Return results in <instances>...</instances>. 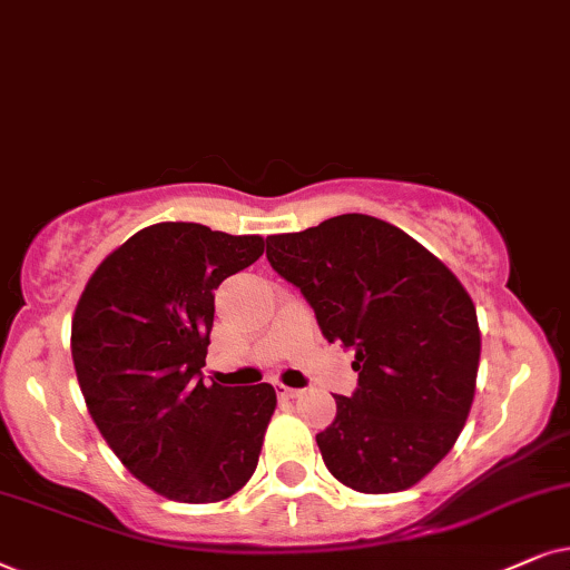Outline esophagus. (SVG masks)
<instances>
[{
    "mask_svg": "<svg viewBox=\"0 0 570 570\" xmlns=\"http://www.w3.org/2000/svg\"><path fill=\"white\" fill-rule=\"evenodd\" d=\"M278 396L281 399H297L302 396L299 389H286V385H278Z\"/></svg>",
    "mask_w": 570,
    "mask_h": 570,
    "instance_id": "esophagus-1",
    "label": "esophagus"
}]
</instances>
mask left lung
Masks as SVG:
<instances>
[{
	"instance_id": "1",
	"label": "left lung",
	"mask_w": 570,
	"mask_h": 570,
	"mask_svg": "<svg viewBox=\"0 0 570 570\" xmlns=\"http://www.w3.org/2000/svg\"><path fill=\"white\" fill-rule=\"evenodd\" d=\"M265 257L297 286L323 336L354 352L352 396L317 432L325 466L356 492H399L453 449L474 401L476 309L459 278L381 218L344 214L273 234Z\"/></svg>"
}]
</instances>
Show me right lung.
I'll return each mask as SVG.
<instances>
[{
	"label": "right lung",
	"mask_w": 570,
	"mask_h": 570,
	"mask_svg": "<svg viewBox=\"0 0 570 570\" xmlns=\"http://www.w3.org/2000/svg\"><path fill=\"white\" fill-rule=\"evenodd\" d=\"M261 255V237L154 224L98 265L75 309L88 412L130 474L169 500L216 503L257 466L276 391L206 385L203 367L214 292Z\"/></svg>",
	"instance_id": "right-lung-1"
}]
</instances>
